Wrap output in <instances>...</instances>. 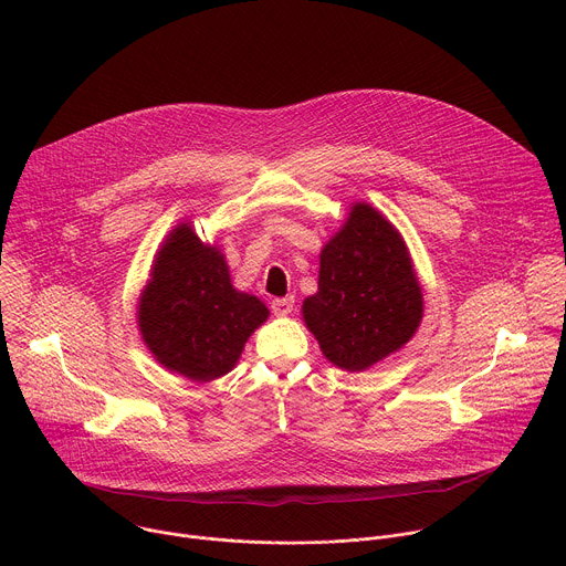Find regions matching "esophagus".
I'll return each instance as SVG.
<instances>
[{"mask_svg":"<svg viewBox=\"0 0 566 566\" xmlns=\"http://www.w3.org/2000/svg\"><path fill=\"white\" fill-rule=\"evenodd\" d=\"M293 306H295V297H293V295H286V297H275V300L271 302V311H273L275 315H280V317L289 315V313L293 311Z\"/></svg>","mask_w":566,"mask_h":566,"instance_id":"34e87169","label":"esophagus"}]
</instances>
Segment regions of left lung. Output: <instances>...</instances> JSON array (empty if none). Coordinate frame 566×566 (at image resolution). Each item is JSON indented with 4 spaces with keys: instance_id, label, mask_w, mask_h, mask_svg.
Segmentation results:
<instances>
[{
    "instance_id": "1",
    "label": "left lung",
    "mask_w": 566,
    "mask_h": 566,
    "mask_svg": "<svg viewBox=\"0 0 566 566\" xmlns=\"http://www.w3.org/2000/svg\"><path fill=\"white\" fill-rule=\"evenodd\" d=\"M306 329L325 358L365 371L406 347L423 319V291L396 226L367 201L319 251L317 291L302 302Z\"/></svg>"
}]
</instances>
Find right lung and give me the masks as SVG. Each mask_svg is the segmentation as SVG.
<instances>
[{"mask_svg":"<svg viewBox=\"0 0 566 566\" xmlns=\"http://www.w3.org/2000/svg\"><path fill=\"white\" fill-rule=\"evenodd\" d=\"M266 319V304L232 286L221 249L201 241L192 221L160 241L136 308L140 338L160 367L195 382L221 378Z\"/></svg>","mask_w":566,"mask_h":566,"instance_id":"add662e5","label":"right lung"}]
</instances>
